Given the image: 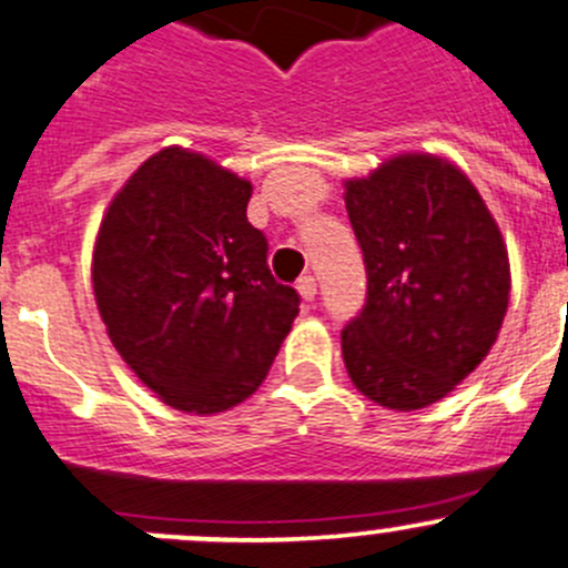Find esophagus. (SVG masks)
I'll return each instance as SVG.
<instances>
[{"label":"esophagus","mask_w":568,"mask_h":568,"mask_svg":"<svg viewBox=\"0 0 568 568\" xmlns=\"http://www.w3.org/2000/svg\"><path fill=\"white\" fill-rule=\"evenodd\" d=\"M296 291H300L302 300L313 302L316 300V280H313L311 274H305V277H300V283H296Z\"/></svg>","instance_id":"1"}]
</instances>
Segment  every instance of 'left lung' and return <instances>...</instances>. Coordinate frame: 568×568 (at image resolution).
Returning a JSON list of instances; mask_svg holds the SVG:
<instances>
[{
	"instance_id": "left-lung-1",
	"label": "left lung",
	"mask_w": 568,
	"mask_h": 568,
	"mask_svg": "<svg viewBox=\"0 0 568 568\" xmlns=\"http://www.w3.org/2000/svg\"><path fill=\"white\" fill-rule=\"evenodd\" d=\"M368 294L341 333L349 379L388 410L444 399L491 352L510 263L480 191L447 158L402 152L344 183Z\"/></svg>"
}]
</instances>
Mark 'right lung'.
Listing matches in <instances>:
<instances>
[{
  "mask_svg": "<svg viewBox=\"0 0 568 568\" xmlns=\"http://www.w3.org/2000/svg\"><path fill=\"white\" fill-rule=\"evenodd\" d=\"M252 183L166 146L115 191L93 241V300L121 361L169 407L216 416L255 394L300 296L246 222Z\"/></svg>",
  "mask_w": 568,
  "mask_h": 568,
  "instance_id": "1",
  "label": "right lung"
}]
</instances>
